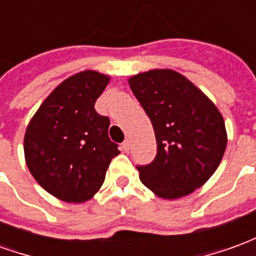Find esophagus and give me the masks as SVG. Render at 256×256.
<instances>
[{
  "label": "esophagus",
  "mask_w": 256,
  "mask_h": 256,
  "mask_svg": "<svg viewBox=\"0 0 256 256\" xmlns=\"http://www.w3.org/2000/svg\"><path fill=\"white\" fill-rule=\"evenodd\" d=\"M122 150H124V152H128V150H130V141H128V140H124V141H123Z\"/></svg>",
  "instance_id": "obj_1"
}]
</instances>
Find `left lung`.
Listing matches in <instances>:
<instances>
[{
  "label": "left lung",
  "instance_id": "obj_1",
  "mask_svg": "<svg viewBox=\"0 0 256 256\" xmlns=\"http://www.w3.org/2000/svg\"><path fill=\"white\" fill-rule=\"evenodd\" d=\"M155 130L158 154L137 166L140 180L162 198H180L208 181L225 154L224 118L202 90L172 70H150L128 79Z\"/></svg>",
  "mask_w": 256,
  "mask_h": 256
}]
</instances>
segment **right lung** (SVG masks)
<instances>
[{
    "mask_svg": "<svg viewBox=\"0 0 256 256\" xmlns=\"http://www.w3.org/2000/svg\"><path fill=\"white\" fill-rule=\"evenodd\" d=\"M108 82L110 76L92 70L70 76L48 96L26 130L28 170L46 192L67 203L93 198L119 155L108 137L110 119L94 110Z\"/></svg>",
    "mask_w": 256,
    "mask_h": 256,
    "instance_id": "obj_1",
    "label": "right lung"
}]
</instances>
